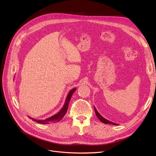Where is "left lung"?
Masks as SVG:
<instances>
[{
  "mask_svg": "<svg viewBox=\"0 0 156 156\" xmlns=\"http://www.w3.org/2000/svg\"><path fill=\"white\" fill-rule=\"evenodd\" d=\"M94 109H95V114H96V116H97V118L99 119V120L101 121V122H104V123H105V124H112V125H118V124H116V123H114V122H112V121H109V120H108V119H105L103 116H102L101 114L99 113V112H98L97 111V109H96V108L94 107Z\"/></svg>",
  "mask_w": 156,
  "mask_h": 156,
  "instance_id": "obj_1",
  "label": "left lung"
}]
</instances>
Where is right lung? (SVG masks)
<instances>
[{"label": "right lung", "instance_id": "right-lung-1", "mask_svg": "<svg viewBox=\"0 0 156 156\" xmlns=\"http://www.w3.org/2000/svg\"><path fill=\"white\" fill-rule=\"evenodd\" d=\"M76 88H74L71 90L67 95L66 99V101H65V102H64V104L63 105L62 108L57 114H54V115L52 116L51 117H49L45 119H37L35 118H33L31 117H30L29 116H28V117L30 119H31L33 121H34L38 122V123H40V124H48V123H51V122H58V121H61L64 118L66 113L67 112L69 101L71 99V97H72L73 93L76 91Z\"/></svg>", "mask_w": 156, "mask_h": 156}]
</instances>
